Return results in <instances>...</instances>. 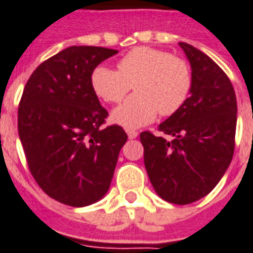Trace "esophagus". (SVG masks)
I'll use <instances>...</instances> for the list:
<instances>
[{"label": "esophagus", "instance_id": "34e87169", "mask_svg": "<svg viewBox=\"0 0 253 253\" xmlns=\"http://www.w3.org/2000/svg\"><path fill=\"white\" fill-rule=\"evenodd\" d=\"M127 135H128L130 139H135L136 136H138V131H135V130H127Z\"/></svg>", "mask_w": 253, "mask_h": 253}]
</instances>
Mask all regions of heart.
Masks as SVG:
<instances>
[{
    "instance_id": "1",
    "label": "heart",
    "mask_w": 253,
    "mask_h": 253,
    "mask_svg": "<svg viewBox=\"0 0 253 253\" xmlns=\"http://www.w3.org/2000/svg\"><path fill=\"white\" fill-rule=\"evenodd\" d=\"M91 85L107 103H121L134 85L136 93L112 112V119L125 127H141L154 121L158 112L170 117L184 106L192 89V72L178 56L138 46L118 61V71L96 67Z\"/></svg>"
}]
</instances>
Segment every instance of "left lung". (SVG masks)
Here are the masks:
<instances>
[{
    "mask_svg": "<svg viewBox=\"0 0 253 253\" xmlns=\"http://www.w3.org/2000/svg\"><path fill=\"white\" fill-rule=\"evenodd\" d=\"M192 67L190 96L158 130L141 132L145 166L157 194L186 205L211 193L235 151L237 103L225 72L193 45L179 42Z\"/></svg>",
    "mask_w": 253,
    "mask_h": 253,
    "instance_id": "obj_1",
    "label": "left lung"
}]
</instances>
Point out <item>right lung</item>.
Here are the masks:
<instances>
[{
	"instance_id": "obj_1",
	"label": "right lung",
	"mask_w": 253,
	"mask_h": 253,
	"mask_svg": "<svg viewBox=\"0 0 253 253\" xmlns=\"http://www.w3.org/2000/svg\"><path fill=\"white\" fill-rule=\"evenodd\" d=\"M118 50L69 46L41 63L22 92L18 135L33 178L56 201L87 207L108 192L127 134L108 117L91 75Z\"/></svg>"
}]
</instances>
